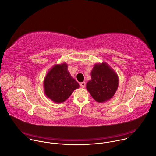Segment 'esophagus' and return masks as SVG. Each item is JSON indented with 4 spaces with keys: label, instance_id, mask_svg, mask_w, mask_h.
I'll use <instances>...</instances> for the list:
<instances>
[{
    "label": "esophagus",
    "instance_id": "esophagus-1",
    "mask_svg": "<svg viewBox=\"0 0 156 156\" xmlns=\"http://www.w3.org/2000/svg\"><path fill=\"white\" fill-rule=\"evenodd\" d=\"M85 86H86V83L85 82H82L80 83V86H81L82 87H85Z\"/></svg>",
    "mask_w": 156,
    "mask_h": 156
}]
</instances>
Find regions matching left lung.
Segmentation results:
<instances>
[{
  "instance_id": "8db88e82",
  "label": "left lung",
  "mask_w": 156,
  "mask_h": 156,
  "mask_svg": "<svg viewBox=\"0 0 156 156\" xmlns=\"http://www.w3.org/2000/svg\"><path fill=\"white\" fill-rule=\"evenodd\" d=\"M91 76L86 90L96 102H106L114 96L119 87V76L106 62L94 64Z\"/></svg>"
}]
</instances>
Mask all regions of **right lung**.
<instances>
[{"instance_id": "obj_1", "label": "right lung", "mask_w": 156, "mask_h": 156, "mask_svg": "<svg viewBox=\"0 0 156 156\" xmlns=\"http://www.w3.org/2000/svg\"><path fill=\"white\" fill-rule=\"evenodd\" d=\"M79 87L66 63L55 64L44 79V94L55 103L65 102Z\"/></svg>"}]
</instances>
